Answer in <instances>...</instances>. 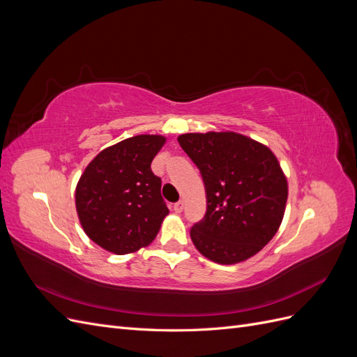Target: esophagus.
Listing matches in <instances>:
<instances>
[{
    "label": "esophagus",
    "instance_id": "obj_1",
    "mask_svg": "<svg viewBox=\"0 0 357 357\" xmlns=\"http://www.w3.org/2000/svg\"><path fill=\"white\" fill-rule=\"evenodd\" d=\"M183 207H185V202L178 201V202L174 204V211H176V213H181V211H183Z\"/></svg>",
    "mask_w": 357,
    "mask_h": 357
}]
</instances>
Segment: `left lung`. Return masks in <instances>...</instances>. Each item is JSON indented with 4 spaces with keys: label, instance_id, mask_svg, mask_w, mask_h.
Returning <instances> with one entry per match:
<instances>
[{
    "label": "left lung",
    "instance_id": "1",
    "mask_svg": "<svg viewBox=\"0 0 357 357\" xmlns=\"http://www.w3.org/2000/svg\"><path fill=\"white\" fill-rule=\"evenodd\" d=\"M177 139L207 193V213L190 229L197 250L220 265L261 252L282 225L287 201V178L271 149L232 131Z\"/></svg>",
    "mask_w": 357,
    "mask_h": 357
}]
</instances>
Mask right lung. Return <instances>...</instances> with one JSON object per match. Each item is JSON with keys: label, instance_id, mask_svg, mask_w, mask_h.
Segmentation results:
<instances>
[{"label": "right lung", "instance_id": "1", "mask_svg": "<svg viewBox=\"0 0 357 357\" xmlns=\"http://www.w3.org/2000/svg\"><path fill=\"white\" fill-rule=\"evenodd\" d=\"M167 138L135 135L104 149L84 168L75 210L89 238L114 255L149 245L169 210L150 164Z\"/></svg>", "mask_w": 357, "mask_h": 357}]
</instances>
